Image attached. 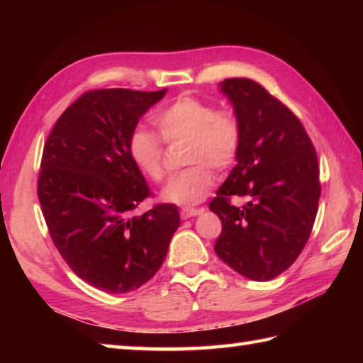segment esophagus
Wrapping results in <instances>:
<instances>
[{
    "mask_svg": "<svg viewBox=\"0 0 363 363\" xmlns=\"http://www.w3.org/2000/svg\"><path fill=\"white\" fill-rule=\"evenodd\" d=\"M201 212H203V209H190V207H186V209L181 211V218L187 220L191 217H196V215H199Z\"/></svg>",
    "mask_w": 363,
    "mask_h": 363,
    "instance_id": "34e87169",
    "label": "esophagus"
}]
</instances>
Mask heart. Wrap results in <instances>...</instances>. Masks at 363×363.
<instances>
[{
    "label": "heart",
    "mask_w": 363,
    "mask_h": 363,
    "mask_svg": "<svg viewBox=\"0 0 363 363\" xmlns=\"http://www.w3.org/2000/svg\"><path fill=\"white\" fill-rule=\"evenodd\" d=\"M154 125L165 142L187 140L186 164L162 191V199L181 206L201 203L213 187L212 168L225 172L235 162L240 148V126L229 111H217L206 99L181 95L156 113ZM134 165L154 182L165 177L164 145L145 128H135L128 138Z\"/></svg>",
    "instance_id": "1"
}]
</instances>
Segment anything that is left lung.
Masks as SVG:
<instances>
[{"instance_id":"1","label":"left lung","mask_w":363,"mask_h":363,"mask_svg":"<svg viewBox=\"0 0 363 363\" xmlns=\"http://www.w3.org/2000/svg\"><path fill=\"white\" fill-rule=\"evenodd\" d=\"M220 91L234 107L240 148L209 204L223 225L215 252L238 274L264 282L285 272L309 240L321 194L317 152L296 115L260 84L230 78Z\"/></svg>"}]
</instances>
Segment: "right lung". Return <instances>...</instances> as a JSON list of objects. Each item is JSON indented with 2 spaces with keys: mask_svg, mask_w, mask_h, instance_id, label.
Wrapping results in <instances>:
<instances>
[{
  "mask_svg": "<svg viewBox=\"0 0 363 363\" xmlns=\"http://www.w3.org/2000/svg\"><path fill=\"white\" fill-rule=\"evenodd\" d=\"M165 94L87 91L60 115L43 148L37 195L52 243L82 281L113 295L157 273L181 225L174 204L133 215L150 189L128 138Z\"/></svg>",
  "mask_w": 363,
  "mask_h": 363,
  "instance_id": "right-lung-1",
  "label": "right lung"
}]
</instances>
